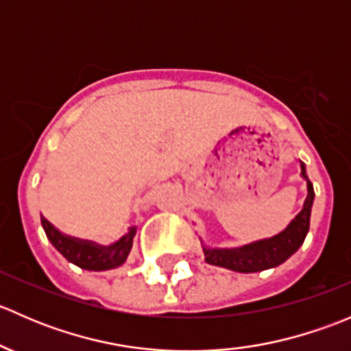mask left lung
<instances>
[{
  "mask_svg": "<svg viewBox=\"0 0 351 351\" xmlns=\"http://www.w3.org/2000/svg\"><path fill=\"white\" fill-rule=\"evenodd\" d=\"M299 166L300 176L306 180L307 195L300 212L289 222V226H287L284 231L271 236V238L247 243L238 247H210L202 241L200 238L205 261L208 265L228 268V270L239 271V274H254V271H263L268 270V268L278 267V265L289 260L302 246L307 231H309L311 208H313L314 202V189L313 183L309 182V178L306 175V166H304V162L299 161Z\"/></svg>",
  "mask_w": 351,
  "mask_h": 351,
  "instance_id": "1",
  "label": "left lung"
}]
</instances>
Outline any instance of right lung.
<instances>
[{
    "label": "right lung",
    "mask_w": 351,
    "mask_h": 351,
    "mask_svg": "<svg viewBox=\"0 0 351 351\" xmlns=\"http://www.w3.org/2000/svg\"><path fill=\"white\" fill-rule=\"evenodd\" d=\"M42 228H44L47 239L52 243V246L66 258L69 263L90 271H104L112 270V268L120 267L125 263L130 250H132L134 236H136L137 228H129V231L119 239V241L101 246L95 241L88 239L73 238L64 232L59 231L58 228L51 224L44 215H40Z\"/></svg>",
    "instance_id": "obj_1"
}]
</instances>
